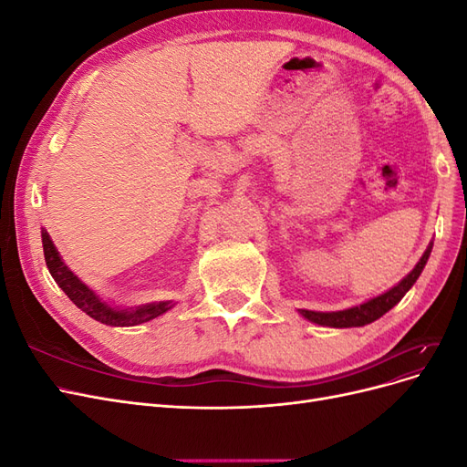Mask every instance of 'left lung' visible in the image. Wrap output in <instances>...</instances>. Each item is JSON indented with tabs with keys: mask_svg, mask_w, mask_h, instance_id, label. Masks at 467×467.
Returning a JSON list of instances; mask_svg holds the SVG:
<instances>
[{
	"mask_svg": "<svg viewBox=\"0 0 467 467\" xmlns=\"http://www.w3.org/2000/svg\"><path fill=\"white\" fill-rule=\"evenodd\" d=\"M431 249H432V245H429V249L425 251V255L420 257L417 266L400 282L398 286H393L389 292L378 296V298L366 302L358 307H350V309H345V312H333V314L307 312V309H302V316L314 323L327 325V327H360V325L376 321L378 317L389 312L395 304H400L403 296L407 294V290L415 285L419 275L422 273V268H425V265L429 261Z\"/></svg>",
	"mask_w": 467,
	"mask_h": 467,
	"instance_id": "8db88e82",
	"label": "left lung"
}]
</instances>
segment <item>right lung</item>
<instances>
[{
	"label": "right lung",
	"mask_w": 467,
	"mask_h": 467,
	"mask_svg": "<svg viewBox=\"0 0 467 467\" xmlns=\"http://www.w3.org/2000/svg\"><path fill=\"white\" fill-rule=\"evenodd\" d=\"M42 249H45V261L52 278L56 280L69 300H72L81 312H86L89 317L101 321L105 325H115V327H132V325H140L144 321H150L153 317H158L165 314L171 304L161 302V304H148L136 309H115L103 304L97 296L86 286L81 285V280L74 276L72 271H67V266L62 263L58 251H56L52 239L48 234L42 230Z\"/></svg>",
	"instance_id": "add662e5"
}]
</instances>
